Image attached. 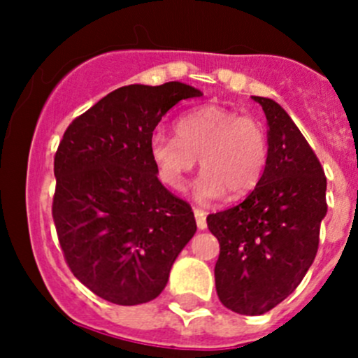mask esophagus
<instances>
[{"label": "esophagus", "mask_w": 358, "mask_h": 358, "mask_svg": "<svg viewBox=\"0 0 358 358\" xmlns=\"http://www.w3.org/2000/svg\"><path fill=\"white\" fill-rule=\"evenodd\" d=\"M194 216H196L197 229H199V230H204L206 227H208V223H206V213L202 211V209L194 208Z\"/></svg>", "instance_id": "esophagus-1"}]
</instances>
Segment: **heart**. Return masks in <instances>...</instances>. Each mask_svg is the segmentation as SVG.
Returning <instances> with one entry per match:
<instances>
[{
	"label": "heart",
	"mask_w": 358,
	"mask_h": 358,
	"mask_svg": "<svg viewBox=\"0 0 358 358\" xmlns=\"http://www.w3.org/2000/svg\"><path fill=\"white\" fill-rule=\"evenodd\" d=\"M176 136L156 133L150 157L164 185L185 187L187 175L199 159L201 176L194 194L202 202L225 196H246L262 180L268 161V136L255 117L222 106H202L180 115Z\"/></svg>",
	"instance_id": "1"
}]
</instances>
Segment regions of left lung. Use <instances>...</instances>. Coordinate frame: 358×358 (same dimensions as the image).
Wrapping results in <instances>:
<instances>
[{"label":"left lung","mask_w":358,"mask_h":358,"mask_svg":"<svg viewBox=\"0 0 358 358\" xmlns=\"http://www.w3.org/2000/svg\"><path fill=\"white\" fill-rule=\"evenodd\" d=\"M268 124V161L241 204L206 218L220 243L216 292L241 315H262L287 298L312 266L327 213L326 175L277 102L252 96Z\"/></svg>","instance_id":"left-lung-1"}]
</instances>
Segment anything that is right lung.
<instances>
[{"instance_id": "add662e5", "label": "right lung", "mask_w": 358, "mask_h": 358, "mask_svg": "<svg viewBox=\"0 0 358 358\" xmlns=\"http://www.w3.org/2000/svg\"><path fill=\"white\" fill-rule=\"evenodd\" d=\"M201 95L178 81L122 86L76 117L60 140L57 236L76 279L107 301L157 298L196 234L189 202L159 182L150 140L173 106Z\"/></svg>"}]
</instances>
